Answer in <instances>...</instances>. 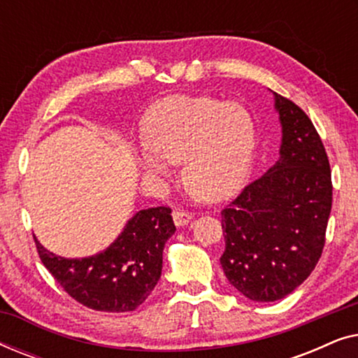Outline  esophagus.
I'll return each instance as SVG.
<instances>
[{
    "mask_svg": "<svg viewBox=\"0 0 358 358\" xmlns=\"http://www.w3.org/2000/svg\"><path fill=\"white\" fill-rule=\"evenodd\" d=\"M173 218H174V223L178 224V227H182V224H187L190 220H192V213L187 212V210L176 208L173 212Z\"/></svg>",
    "mask_w": 358,
    "mask_h": 358,
    "instance_id": "34e87169",
    "label": "esophagus"
}]
</instances>
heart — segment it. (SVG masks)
Returning a JSON list of instances; mask_svg holds the SVG:
<instances>
[{"instance_id":"1","label":"heart","mask_w":358,"mask_h":358,"mask_svg":"<svg viewBox=\"0 0 358 358\" xmlns=\"http://www.w3.org/2000/svg\"><path fill=\"white\" fill-rule=\"evenodd\" d=\"M148 148L138 159L156 178L171 176L169 163H182L184 180L199 197L222 200L248 178L256 134L251 115L236 104L207 96H169L146 115Z\"/></svg>"}]
</instances>
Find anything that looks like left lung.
Segmentation results:
<instances>
[{
	"label": "left lung",
	"mask_w": 358,
	"mask_h": 358,
	"mask_svg": "<svg viewBox=\"0 0 358 358\" xmlns=\"http://www.w3.org/2000/svg\"><path fill=\"white\" fill-rule=\"evenodd\" d=\"M280 159L222 210L229 283L252 301H277L310 277L326 243L332 205L331 166L301 107L275 94Z\"/></svg>",
	"instance_id": "8db88e82"
}]
</instances>
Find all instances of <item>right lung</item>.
Listing matches in <instances>:
<instances>
[{"mask_svg":"<svg viewBox=\"0 0 358 358\" xmlns=\"http://www.w3.org/2000/svg\"><path fill=\"white\" fill-rule=\"evenodd\" d=\"M176 231L169 207L140 210L106 251L63 259L37 239L38 257L55 282L83 306L106 313L134 311L161 277L163 249Z\"/></svg>","mask_w":358,"mask_h":358,"instance_id":"add662e5","label":"right lung"}]
</instances>
